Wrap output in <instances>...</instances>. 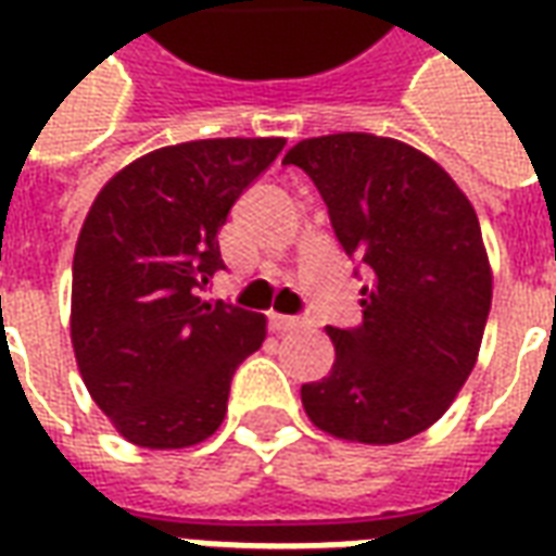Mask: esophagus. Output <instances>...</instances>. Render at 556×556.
<instances>
[{
	"label": "esophagus",
	"instance_id": "34e87169",
	"mask_svg": "<svg viewBox=\"0 0 556 556\" xmlns=\"http://www.w3.org/2000/svg\"><path fill=\"white\" fill-rule=\"evenodd\" d=\"M267 321H270V327H274V330H277V333H289V330H298V327H303V321L301 318H294V315H270V318H267Z\"/></svg>",
	"mask_w": 556,
	"mask_h": 556
}]
</instances>
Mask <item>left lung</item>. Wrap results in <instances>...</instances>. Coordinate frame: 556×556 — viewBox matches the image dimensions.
Returning <instances> with one entry per match:
<instances>
[{
  "instance_id": "obj_1",
  "label": "left lung",
  "mask_w": 556,
  "mask_h": 556,
  "mask_svg": "<svg viewBox=\"0 0 556 556\" xmlns=\"http://www.w3.org/2000/svg\"><path fill=\"white\" fill-rule=\"evenodd\" d=\"M282 163L313 178L345 255L369 267L363 321L327 327L337 361L301 387L303 410L339 441H408L477 366L491 309L477 211L429 154L390 137L303 139Z\"/></svg>"
}]
</instances>
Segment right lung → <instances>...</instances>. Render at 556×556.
Instances as JSON below:
<instances>
[{
    "label": "right lung",
    "mask_w": 556,
    "mask_h": 556,
    "mask_svg": "<svg viewBox=\"0 0 556 556\" xmlns=\"http://www.w3.org/2000/svg\"><path fill=\"white\" fill-rule=\"evenodd\" d=\"M282 137L195 139L142 154L91 202L74 250L71 342L83 381L125 441L184 450L226 417L235 369L265 315L202 298L223 270L217 231L277 160Z\"/></svg>",
    "instance_id": "obj_1"
}]
</instances>
